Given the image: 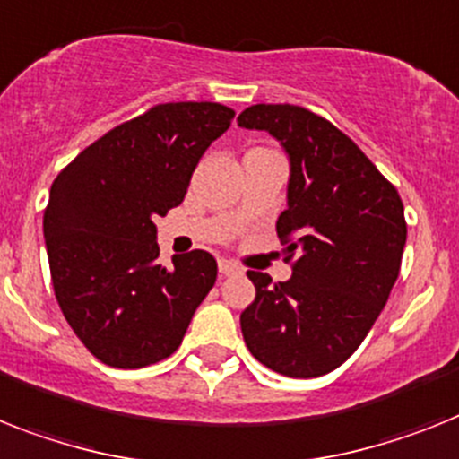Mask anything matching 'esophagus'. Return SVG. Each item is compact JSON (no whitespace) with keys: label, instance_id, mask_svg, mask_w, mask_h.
I'll list each match as a JSON object with an SVG mask.
<instances>
[{"label":"esophagus","instance_id":"1","mask_svg":"<svg viewBox=\"0 0 459 459\" xmlns=\"http://www.w3.org/2000/svg\"><path fill=\"white\" fill-rule=\"evenodd\" d=\"M219 273H221V275H240L242 273V268L238 264H233V261H226V259H221L219 261Z\"/></svg>","mask_w":459,"mask_h":459}]
</instances>
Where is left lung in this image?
Wrapping results in <instances>:
<instances>
[{
    "mask_svg": "<svg viewBox=\"0 0 459 459\" xmlns=\"http://www.w3.org/2000/svg\"><path fill=\"white\" fill-rule=\"evenodd\" d=\"M238 126L273 134L289 158L277 217L287 282L247 271L256 287L240 315L249 352L289 378H317L348 359L378 319L402 268L403 203L348 134L296 105H254Z\"/></svg>",
    "mask_w": 459,
    "mask_h": 459,
    "instance_id": "8db88e82",
    "label": "left lung"
}]
</instances>
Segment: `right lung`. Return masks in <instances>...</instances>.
<instances>
[{
  "label": "right lung",
  "mask_w": 459,
  "mask_h": 459,
  "mask_svg": "<svg viewBox=\"0 0 459 459\" xmlns=\"http://www.w3.org/2000/svg\"><path fill=\"white\" fill-rule=\"evenodd\" d=\"M236 111L168 102L92 142L56 177L44 238L56 299L102 364L142 368L170 357L217 280L210 252L158 264L156 223L186 195L195 165Z\"/></svg>",
  "instance_id": "1"
}]
</instances>
